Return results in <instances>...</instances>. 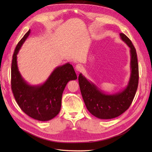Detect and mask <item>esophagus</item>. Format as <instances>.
I'll return each mask as SVG.
<instances>
[{
  "label": "esophagus",
  "instance_id": "esophagus-1",
  "mask_svg": "<svg viewBox=\"0 0 152 152\" xmlns=\"http://www.w3.org/2000/svg\"><path fill=\"white\" fill-rule=\"evenodd\" d=\"M75 69H76V71H77V72L81 71L82 69H83V66H82L81 64H76V66H75Z\"/></svg>",
  "mask_w": 152,
  "mask_h": 152
}]
</instances>
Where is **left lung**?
<instances>
[{
    "instance_id": "1",
    "label": "left lung",
    "mask_w": 152,
    "mask_h": 152,
    "mask_svg": "<svg viewBox=\"0 0 152 152\" xmlns=\"http://www.w3.org/2000/svg\"><path fill=\"white\" fill-rule=\"evenodd\" d=\"M121 40L130 48V76L127 85L121 91L109 94L99 89L80 73L78 77L84 102L90 113L99 119H112L121 115L131 105L138 85V64L136 49L124 34L120 33Z\"/></svg>"
}]
</instances>
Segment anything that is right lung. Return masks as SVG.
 <instances>
[{
  "mask_svg": "<svg viewBox=\"0 0 152 152\" xmlns=\"http://www.w3.org/2000/svg\"><path fill=\"white\" fill-rule=\"evenodd\" d=\"M31 29L17 45L11 67V87L19 107L28 116L39 121H49L57 116L61 110L62 95L69 81L77 79L69 63L56 67L48 79L41 84L32 85L22 76L18 65V54L29 36Z\"/></svg>",
  "mask_w": 152,
  "mask_h": 152,
  "instance_id": "1",
  "label": "right lung"
}]
</instances>
